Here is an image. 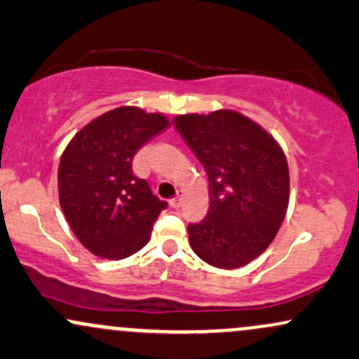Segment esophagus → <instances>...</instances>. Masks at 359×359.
<instances>
[{"label":"esophagus","mask_w":359,"mask_h":359,"mask_svg":"<svg viewBox=\"0 0 359 359\" xmlns=\"http://www.w3.org/2000/svg\"><path fill=\"white\" fill-rule=\"evenodd\" d=\"M180 204H182V196H175L174 199H170V205L172 208H180Z\"/></svg>","instance_id":"1"}]
</instances>
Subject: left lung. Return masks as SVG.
<instances>
[{
	"mask_svg": "<svg viewBox=\"0 0 359 359\" xmlns=\"http://www.w3.org/2000/svg\"><path fill=\"white\" fill-rule=\"evenodd\" d=\"M174 125L209 180L208 216L187 228L194 253L217 269H240L269 248L285 217V155L263 128L234 111L185 114Z\"/></svg>",
	"mask_w": 359,
	"mask_h": 359,
	"instance_id": "left-lung-1",
	"label": "left lung"
}]
</instances>
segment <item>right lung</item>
<instances>
[{"label":"right lung","mask_w":359,"mask_h":359,"mask_svg":"<svg viewBox=\"0 0 359 359\" xmlns=\"http://www.w3.org/2000/svg\"><path fill=\"white\" fill-rule=\"evenodd\" d=\"M165 128L162 114L118 108L82 128L65 148L59 165L62 211L97 257L123 259L137 253L167 209L147 180L133 174L135 154Z\"/></svg>","instance_id":"add662e5"}]
</instances>
